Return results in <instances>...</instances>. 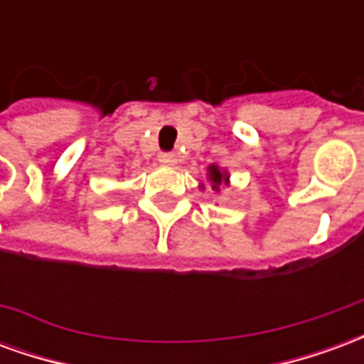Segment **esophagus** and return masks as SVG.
I'll return each mask as SVG.
<instances>
[{
    "mask_svg": "<svg viewBox=\"0 0 364 364\" xmlns=\"http://www.w3.org/2000/svg\"><path fill=\"white\" fill-rule=\"evenodd\" d=\"M158 161L161 166H175L177 158H175V154H171V151H161L158 156Z\"/></svg>",
    "mask_w": 364,
    "mask_h": 364,
    "instance_id": "1",
    "label": "esophagus"
}]
</instances>
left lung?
<instances>
[{
	"label": "left lung",
	"mask_w": 364,
	"mask_h": 364,
	"mask_svg": "<svg viewBox=\"0 0 364 364\" xmlns=\"http://www.w3.org/2000/svg\"><path fill=\"white\" fill-rule=\"evenodd\" d=\"M208 171H210L208 175H210V181H213L214 189H218V185H220V183H228V177H226L224 173H220V169H218L216 166L208 167Z\"/></svg>",
	"instance_id": "1"
}]
</instances>
